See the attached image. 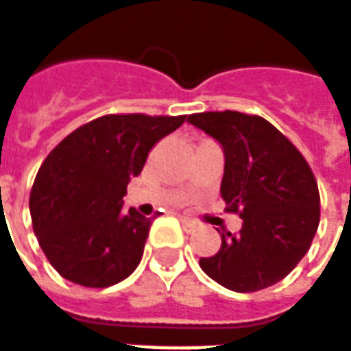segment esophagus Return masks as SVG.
Returning <instances> with one entry per match:
<instances>
[{"instance_id": "1", "label": "esophagus", "mask_w": 351, "mask_h": 351, "mask_svg": "<svg viewBox=\"0 0 351 351\" xmlns=\"http://www.w3.org/2000/svg\"><path fill=\"white\" fill-rule=\"evenodd\" d=\"M180 221H182L186 228H193L195 226V221L191 220V218H186V216H180Z\"/></svg>"}]
</instances>
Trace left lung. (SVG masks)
<instances>
[{
    "label": "left lung",
    "mask_w": 351,
    "mask_h": 351,
    "mask_svg": "<svg viewBox=\"0 0 351 351\" xmlns=\"http://www.w3.org/2000/svg\"><path fill=\"white\" fill-rule=\"evenodd\" d=\"M188 122L223 148L220 193L243 229L221 233L218 254L201 269L231 291L248 293L293 271L319 223V191L302 154L271 122L237 110L199 112Z\"/></svg>",
    "instance_id": "left-lung-1"
}]
</instances>
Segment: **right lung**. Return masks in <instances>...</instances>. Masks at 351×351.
<instances>
[{"label":"right lung","instance_id":"1","mask_svg":"<svg viewBox=\"0 0 351 351\" xmlns=\"http://www.w3.org/2000/svg\"><path fill=\"white\" fill-rule=\"evenodd\" d=\"M186 116L107 114L69 133L35 176L29 213L39 246L64 278L114 286L137 269L152 218L123 210L148 152Z\"/></svg>","mask_w":351,"mask_h":351}]
</instances>
